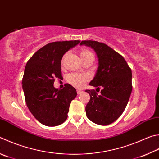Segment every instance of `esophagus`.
Listing matches in <instances>:
<instances>
[{"instance_id":"34e87169","label":"esophagus","mask_w":159,"mask_h":159,"mask_svg":"<svg viewBox=\"0 0 159 159\" xmlns=\"http://www.w3.org/2000/svg\"><path fill=\"white\" fill-rule=\"evenodd\" d=\"M83 92V91H81V90H77V94H80Z\"/></svg>"}]
</instances>
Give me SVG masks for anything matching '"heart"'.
<instances>
[{
  "mask_svg": "<svg viewBox=\"0 0 159 159\" xmlns=\"http://www.w3.org/2000/svg\"><path fill=\"white\" fill-rule=\"evenodd\" d=\"M80 55L82 60H84L85 57L90 56V55H92V52L90 51H89L88 49L83 48V49L80 50ZM65 57H66V55H65V56H63L62 62L64 61ZM67 80V82L71 85H73L74 87H76L77 88H82L83 86L84 85L85 83L89 80V76L88 75H85V74L72 73L68 75Z\"/></svg>",
  "mask_w": 159,
  "mask_h": 159,
  "instance_id": "heart-1",
  "label": "heart"
}]
</instances>
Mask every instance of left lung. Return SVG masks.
Listing matches in <instances>:
<instances>
[{"instance_id": "1", "label": "left lung", "mask_w": 159, "mask_h": 159, "mask_svg": "<svg viewBox=\"0 0 159 159\" xmlns=\"http://www.w3.org/2000/svg\"><path fill=\"white\" fill-rule=\"evenodd\" d=\"M80 45L96 52L98 68L89 85L102 88L99 95L94 89L85 90L90 96L86 115L97 125H108L120 117L127 105L132 91L131 70L120 53L103 43L85 40Z\"/></svg>"}]
</instances>
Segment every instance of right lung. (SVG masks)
I'll use <instances>...</instances> for the list:
<instances>
[{"instance_id":"add662e5","label":"right lung","mask_w":159,"mask_h":159,"mask_svg":"<svg viewBox=\"0 0 159 159\" xmlns=\"http://www.w3.org/2000/svg\"><path fill=\"white\" fill-rule=\"evenodd\" d=\"M79 40L55 42L45 45L32 56L25 65L22 88L30 112L42 125L56 126L67 118L76 90L70 84L54 88L55 79H61V60L66 52L76 47Z\"/></svg>"}]
</instances>
